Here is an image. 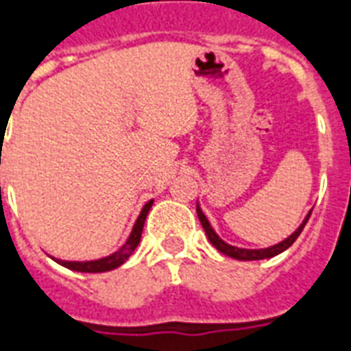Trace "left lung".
Masks as SVG:
<instances>
[{"label":"left lung","instance_id":"8db88e82","mask_svg":"<svg viewBox=\"0 0 351 351\" xmlns=\"http://www.w3.org/2000/svg\"><path fill=\"white\" fill-rule=\"evenodd\" d=\"M310 214H312V210H310L308 214H306V218L302 220V223L299 226V228L295 229L291 235L287 237V239H284L282 243L274 244V246H269V248H261V250H246V248H237V246H231V244L223 243L220 237L216 235V231L213 229V226L208 223V220H206V216L203 214V210L199 208L197 205V216H199V221H201V226H203V229H205L206 237H208V241H210V244H213L214 248L218 252H221L223 256H229V258L233 259H241V261H256V259H269V258H274V256H278V254H282L284 250H287L291 244L297 241V237L301 235L302 228L306 226V221H308Z\"/></svg>","mask_w":351,"mask_h":351}]
</instances>
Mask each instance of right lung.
I'll return each instance as SVG.
<instances>
[{"label":"right lung","instance_id":"1","mask_svg":"<svg viewBox=\"0 0 351 351\" xmlns=\"http://www.w3.org/2000/svg\"><path fill=\"white\" fill-rule=\"evenodd\" d=\"M152 203L154 199L152 201H148V203L143 206V210H141L137 221H135V226H133V231H131L130 239L125 241V244H123L118 252L110 254L107 258L95 259V261H62V259H56V261L60 265L67 267V269H71V271L79 272H107L116 269V267H120L122 263H125V259L130 258L131 254L135 252V248H137V244L141 243V235H143V228H145L146 214L150 210Z\"/></svg>","mask_w":351,"mask_h":351}]
</instances>
